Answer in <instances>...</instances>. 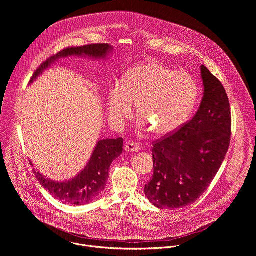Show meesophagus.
<instances>
[{"mask_svg": "<svg viewBox=\"0 0 256 256\" xmlns=\"http://www.w3.org/2000/svg\"><path fill=\"white\" fill-rule=\"evenodd\" d=\"M124 150H125V152H139L141 150V146L136 143L128 142L125 144Z\"/></svg>", "mask_w": 256, "mask_h": 256, "instance_id": "obj_1", "label": "esophagus"}]
</instances>
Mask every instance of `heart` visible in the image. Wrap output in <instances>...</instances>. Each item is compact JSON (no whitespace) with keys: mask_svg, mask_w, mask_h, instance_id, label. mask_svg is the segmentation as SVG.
<instances>
[{"mask_svg":"<svg viewBox=\"0 0 256 256\" xmlns=\"http://www.w3.org/2000/svg\"><path fill=\"white\" fill-rule=\"evenodd\" d=\"M197 96V84L189 74L146 62L130 68L120 84L110 88L108 116L113 125L121 126L135 104L140 125H146L156 136H168L187 121Z\"/></svg>","mask_w":256,"mask_h":256,"instance_id":"1","label":"heart"}]
</instances>
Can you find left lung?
<instances>
[{
    "instance_id": "obj_1",
    "label": "left lung",
    "mask_w": 256,
    "mask_h": 256,
    "mask_svg": "<svg viewBox=\"0 0 256 256\" xmlns=\"http://www.w3.org/2000/svg\"><path fill=\"white\" fill-rule=\"evenodd\" d=\"M203 98L195 116L152 148L154 176L145 195L160 209H180L194 203L214 180L228 152L232 116L222 82L200 67Z\"/></svg>"
}]
</instances>
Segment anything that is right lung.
<instances>
[{"instance_id":"add662e5","label":"right lung","mask_w":256,"mask_h":256,"mask_svg":"<svg viewBox=\"0 0 256 256\" xmlns=\"http://www.w3.org/2000/svg\"><path fill=\"white\" fill-rule=\"evenodd\" d=\"M112 50L113 47L110 44H90L64 49L41 64L34 74L30 84H32L46 69L61 58L78 56L100 60L106 59ZM122 138L98 141L84 168L72 180L65 182H55L46 178L37 170H34V172L37 180L55 199L65 204L84 205L92 202L106 189L110 164L122 154ZM30 164L34 166L32 162Z\"/></svg>"}]
</instances>
